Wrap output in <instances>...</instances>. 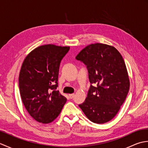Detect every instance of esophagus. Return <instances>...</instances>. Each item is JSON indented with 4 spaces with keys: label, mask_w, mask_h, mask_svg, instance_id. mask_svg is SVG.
<instances>
[{
    "label": "esophagus",
    "mask_w": 148,
    "mask_h": 148,
    "mask_svg": "<svg viewBox=\"0 0 148 148\" xmlns=\"http://www.w3.org/2000/svg\"><path fill=\"white\" fill-rule=\"evenodd\" d=\"M74 96H75V94L74 93L69 94V98H70V99H73L74 97Z\"/></svg>",
    "instance_id": "34e87169"
}]
</instances>
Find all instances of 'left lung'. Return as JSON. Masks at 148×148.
Instances as JSON below:
<instances>
[{
	"instance_id": "left-lung-1",
	"label": "left lung",
	"mask_w": 148,
	"mask_h": 148,
	"mask_svg": "<svg viewBox=\"0 0 148 148\" xmlns=\"http://www.w3.org/2000/svg\"><path fill=\"white\" fill-rule=\"evenodd\" d=\"M76 58L86 65L92 84L79 108L95 123L109 121L119 111L130 88L123 58L114 47L101 43L87 46Z\"/></svg>"
}]
</instances>
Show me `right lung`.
<instances>
[{
    "instance_id": "1",
    "label": "right lung",
    "mask_w": 148,
    "mask_h": 148,
    "mask_svg": "<svg viewBox=\"0 0 148 148\" xmlns=\"http://www.w3.org/2000/svg\"><path fill=\"white\" fill-rule=\"evenodd\" d=\"M70 47L45 45L25 58L19 76L21 98L27 111L39 123H49L60 113L67 99L56 90L60 64Z\"/></svg>"
}]
</instances>
